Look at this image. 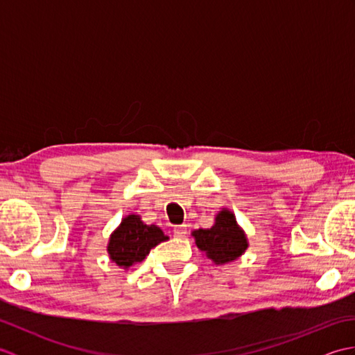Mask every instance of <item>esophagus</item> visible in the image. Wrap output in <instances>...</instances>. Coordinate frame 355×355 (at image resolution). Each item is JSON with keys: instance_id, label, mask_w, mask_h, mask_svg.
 <instances>
[{"instance_id": "34e87169", "label": "esophagus", "mask_w": 355, "mask_h": 355, "mask_svg": "<svg viewBox=\"0 0 355 355\" xmlns=\"http://www.w3.org/2000/svg\"><path fill=\"white\" fill-rule=\"evenodd\" d=\"M186 233H187V225L186 224L175 225V227H173V236H175V238H184Z\"/></svg>"}]
</instances>
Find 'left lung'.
<instances>
[{
	"instance_id": "left-lung-1",
	"label": "left lung",
	"mask_w": 355,
	"mask_h": 355,
	"mask_svg": "<svg viewBox=\"0 0 355 355\" xmlns=\"http://www.w3.org/2000/svg\"><path fill=\"white\" fill-rule=\"evenodd\" d=\"M192 236L200 250L205 252L216 266L238 259L248 247L244 230L238 225L235 215L227 209H223L215 216L212 227L193 230Z\"/></svg>"
}]
</instances>
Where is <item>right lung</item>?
Returning <instances> with one entry per match:
<instances>
[{
	"label": "right lung",
	"instance_id": "obj_1",
	"mask_svg": "<svg viewBox=\"0 0 355 355\" xmlns=\"http://www.w3.org/2000/svg\"><path fill=\"white\" fill-rule=\"evenodd\" d=\"M168 239L160 227L154 224H145L139 215L125 216L119 227L111 233L108 243V254L112 262L120 268L128 270L137 262H141L154 248Z\"/></svg>",
	"mask_w": 355,
	"mask_h": 355
}]
</instances>
